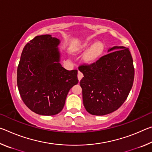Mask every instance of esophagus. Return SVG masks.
Returning a JSON list of instances; mask_svg holds the SVG:
<instances>
[{"mask_svg":"<svg viewBox=\"0 0 152 152\" xmlns=\"http://www.w3.org/2000/svg\"><path fill=\"white\" fill-rule=\"evenodd\" d=\"M78 80H79V81L80 80L82 79V77H83V74H82L81 72H80L79 70H78Z\"/></svg>","mask_w":152,"mask_h":152,"instance_id":"1","label":"esophagus"}]
</instances>
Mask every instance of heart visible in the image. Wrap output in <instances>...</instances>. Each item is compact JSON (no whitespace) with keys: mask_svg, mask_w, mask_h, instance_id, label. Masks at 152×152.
I'll use <instances>...</instances> for the list:
<instances>
[{"mask_svg":"<svg viewBox=\"0 0 152 152\" xmlns=\"http://www.w3.org/2000/svg\"><path fill=\"white\" fill-rule=\"evenodd\" d=\"M88 47V44L85 43L82 47V50H84L85 49ZM102 50V45L101 43L98 42L94 43V44L92 46V47L89 49V50L87 51V53L85 55V60L86 61H92L94 60L95 59L98 58L99 55L101 54Z\"/></svg>","mask_w":152,"mask_h":152,"instance_id":"heart-1","label":"heart"}]
</instances>
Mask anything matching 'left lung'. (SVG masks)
<instances>
[{
    "label": "left lung",
    "instance_id": "8db88e82",
    "mask_svg": "<svg viewBox=\"0 0 152 152\" xmlns=\"http://www.w3.org/2000/svg\"><path fill=\"white\" fill-rule=\"evenodd\" d=\"M91 64H83L78 70L84 74L80 82L83 104L93 115L114 112L127 99L134 80L133 58L128 48L115 46Z\"/></svg>",
    "mask_w": 152,
    "mask_h": 152
}]
</instances>
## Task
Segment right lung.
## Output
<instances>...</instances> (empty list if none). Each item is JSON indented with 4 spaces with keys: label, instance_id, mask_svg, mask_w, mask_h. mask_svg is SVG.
Listing matches in <instances>:
<instances>
[{
    "label": "right lung",
    "instance_id": "obj_1",
    "mask_svg": "<svg viewBox=\"0 0 152 152\" xmlns=\"http://www.w3.org/2000/svg\"><path fill=\"white\" fill-rule=\"evenodd\" d=\"M60 40L36 36L23 50L17 68V86L25 105L37 114L55 115L64 108L70 89L78 82V70L60 63Z\"/></svg>",
    "mask_w": 152,
    "mask_h": 152
}]
</instances>
